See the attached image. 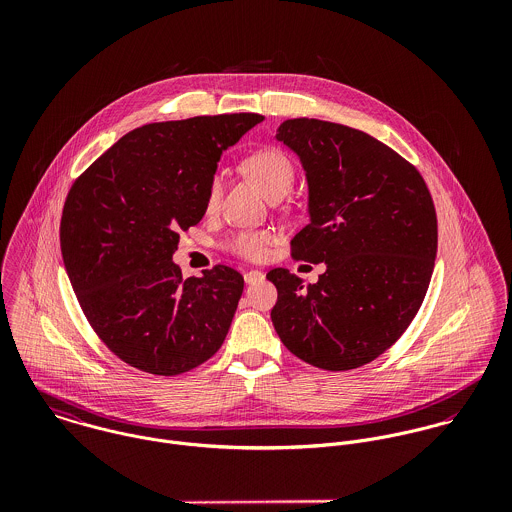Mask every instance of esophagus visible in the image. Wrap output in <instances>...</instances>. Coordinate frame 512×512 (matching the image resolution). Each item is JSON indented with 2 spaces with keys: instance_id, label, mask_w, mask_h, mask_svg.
Wrapping results in <instances>:
<instances>
[{
  "instance_id": "obj_1",
  "label": "esophagus",
  "mask_w": 512,
  "mask_h": 512,
  "mask_svg": "<svg viewBox=\"0 0 512 512\" xmlns=\"http://www.w3.org/2000/svg\"><path fill=\"white\" fill-rule=\"evenodd\" d=\"M264 278V274L260 270H248L244 272V282L246 284H254V282H260Z\"/></svg>"
}]
</instances>
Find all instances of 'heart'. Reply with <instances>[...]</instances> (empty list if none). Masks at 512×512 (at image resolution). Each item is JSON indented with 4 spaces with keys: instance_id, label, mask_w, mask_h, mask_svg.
<instances>
[{
    "instance_id": "b5f03b06",
    "label": "heart",
    "mask_w": 512,
    "mask_h": 512,
    "mask_svg": "<svg viewBox=\"0 0 512 512\" xmlns=\"http://www.w3.org/2000/svg\"><path fill=\"white\" fill-rule=\"evenodd\" d=\"M246 175L252 183L268 197V199H282L292 191L295 183V163L292 157L276 146H266L252 151L242 163ZM224 189L222 171H215L207 183L205 191V209L207 213H215L219 209L220 197ZM274 234L270 230H236L228 236L226 248L236 256L246 260H260L264 258L268 246L272 244Z\"/></svg>"
}]
</instances>
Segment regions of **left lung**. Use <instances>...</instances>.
<instances>
[{
    "label": "left lung",
    "instance_id": "8db88e82",
    "mask_svg": "<svg viewBox=\"0 0 512 512\" xmlns=\"http://www.w3.org/2000/svg\"><path fill=\"white\" fill-rule=\"evenodd\" d=\"M280 142L299 155L311 220L290 242L293 260L325 262L317 284L286 268L266 278L272 323L297 359L353 370L386 353L416 317L436 264L438 217L420 171L365 132L293 118Z\"/></svg>",
    "mask_w": 512,
    "mask_h": 512
}]
</instances>
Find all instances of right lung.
Returning a JSON list of instances; mask_svg holds the SVG:
<instances>
[{"label":"right lung","instance_id":"obj_1","mask_svg":"<svg viewBox=\"0 0 512 512\" xmlns=\"http://www.w3.org/2000/svg\"><path fill=\"white\" fill-rule=\"evenodd\" d=\"M260 114L147 124L74 179L61 217V252L76 299L100 341L126 365L175 376L209 361L228 333L244 278L217 264L183 278L179 230L205 215L222 151Z\"/></svg>","mask_w":512,"mask_h":512}]
</instances>
